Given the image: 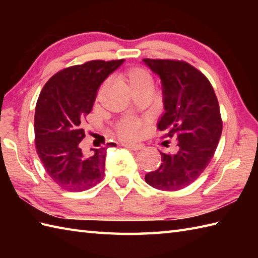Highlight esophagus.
Returning <instances> with one entry per match:
<instances>
[{"label":"esophagus","instance_id":"obj_1","mask_svg":"<svg viewBox=\"0 0 258 258\" xmlns=\"http://www.w3.org/2000/svg\"><path fill=\"white\" fill-rule=\"evenodd\" d=\"M124 147H127L130 150H133V151H140V150H143V145L142 144H134V143H125L123 144Z\"/></svg>","mask_w":258,"mask_h":258}]
</instances>
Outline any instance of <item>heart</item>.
I'll return each mask as SVG.
<instances>
[{"label": "heart", "instance_id": "b5f03b06", "mask_svg": "<svg viewBox=\"0 0 258 258\" xmlns=\"http://www.w3.org/2000/svg\"><path fill=\"white\" fill-rule=\"evenodd\" d=\"M132 91L151 89L153 87V78L149 71L143 68H133L128 70L123 76ZM140 125L136 120L126 119L119 125V133L124 139H134L139 134Z\"/></svg>", "mask_w": 258, "mask_h": 258}]
</instances>
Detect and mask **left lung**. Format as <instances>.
<instances>
[{"label":"left lung","instance_id":"1","mask_svg":"<svg viewBox=\"0 0 258 258\" xmlns=\"http://www.w3.org/2000/svg\"><path fill=\"white\" fill-rule=\"evenodd\" d=\"M143 63L161 79L164 112L157 127L177 141L176 152L160 151L161 166L145 180L157 189H182L204 172L216 151L222 134L218 101L206 76L188 63L151 58Z\"/></svg>","mask_w":258,"mask_h":258}]
</instances>
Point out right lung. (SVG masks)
<instances>
[{
  "mask_svg": "<svg viewBox=\"0 0 258 258\" xmlns=\"http://www.w3.org/2000/svg\"><path fill=\"white\" fill-rule=\"evenodd\" d=\"M123 63L124 59H96L64 69L48 80L38 96L34 116L36 152L48 176L65 190H86L104 176L106 149L84 154L80 147L85 138L82 127L98 87Z\"/></svg>",
  "mask_w": 258,
  "mask_h": 258,
  "instance_id": "right-lung-1",
  "label": "right lung"
}]
</instances>
